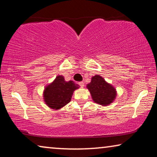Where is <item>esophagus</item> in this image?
Wrapping results in <instances>:
<instances>
[{
  "label": "esophagus",
  "instance_id": "esophagus-1",
  "mask_svg": "<svg viewBox=\"0 0 157 157\" xmlns=\"http://www.w3.org/2000/svg\"><path fill=\"white\" fill-rule=\"evenodd\" d=\"M79 85L81 87H84V82H79Z\"/></svg>",
  "mask_w": 157,
  "mask_h": 157
}]
</instances>
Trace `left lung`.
Wrapping results in <instances>:
<instances>
[{"instance_id":"1","label":"left lung","mask_w":157,"mask_h":157,"mask_svg":"<svg viewBox=\"0 0 157 157\" xmlns=\"http://www.w3.org/2000/svg\"><path fill=\"white\" fill-rule=\"evenodd\" d=\"M86 88L90 91L93 101L99 105H110L116 98L115 88L99 75L92 77L91 82L86 85Z\"/></svg>"}]
</instances>
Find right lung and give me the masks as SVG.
<instances>
[{"label": "right lung", "mask_w": 157, "mask_h": 157, "mask_svg": "<svg viewBox=\"0 0 157 157\" xmlns=\"http://www.w3.org/2000/svg\"><path fill=\"white\" fill-rule=\"evenodd\" d=\"M79 87L78 84L73 81L66 82L63 76L58 75L44 89V103L49 108L59 110L70 103L74 91Z\"/></svg>", "instance_id": "add662e5"}]
</instances>
